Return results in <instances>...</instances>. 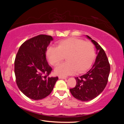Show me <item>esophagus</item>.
Returning <instances> with one entry per match:
<instances>
[{"label":"esophagus","instance_id":"obj_1","mask_svg":"<svg viewBox=\"0 0 124 124\" xmlns=\"http://www.w3.org/2000/svg\"><path fill=\"white\" fill-rule=\"evenodd\" d=\"M59 78L60 79H66V77H62V76H59Z\"/></svg>","mask_w":124,"mask_h":124}]
</instances>
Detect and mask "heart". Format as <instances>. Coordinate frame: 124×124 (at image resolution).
Returning <instances> with one entry per match:
<instances>
[{
	"label": "heart",
	"mask_w": 124,
	"mask_h": 124,
	"mask_svg": "<svg viewBox=\"0 0 124 124\" xmlns=\"http://www.w3.org/2000/svg\"><path fill=\"white\" fill-rule=\"evenodd\" d=\"M46 56L49 63L56 66L65 57L67 62L55 68V73L67 76L83 73L91 67L95 57V49L91 42L76 38H70L60 41L57 47L49 46Z\"/></svg>",
	"instance_id": "obj_1"
}]
</instances>
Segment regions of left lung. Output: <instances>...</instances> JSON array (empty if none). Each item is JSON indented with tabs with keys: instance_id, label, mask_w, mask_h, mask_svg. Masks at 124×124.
<instances>
[{
	"instance_id": "1",
	"label": "left lung",
	"mask_w": 124,
	"mask_h": 124,
	"mask_svg": "<svg viewBox=\"0 0 124 124\" xmlns=\"http://www.w3.org/2000/svg\"><path fill=\"white\" fill-rule=\"evenodd\" d=\"M86 36L96 49L95 61L85 75L75 77V87L70 89L73 97L84 102L91 101L102 93L107 84L110 71L109 61L104 50L97 42Z\"/></svg>"
}]
</instances>
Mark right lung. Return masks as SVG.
I'll return each mask as SVG.
<instances>
[{
    "label": "right lung",
    "instance_id": "obj_1",
    "mask_svg": "<svg viewBox=\"0 0 124 124\" xmlns=\"http://www.w3.org/2000/svg\"><path fill=\"white\" fill-rule=\"evenodd\" d=\"M52 40L51 36H36L25 41L16 56L14 72L17 85L31 99L41 100L49 95L59 79L57 77H48L52 69L47 61L46 53Z\"/></svg>",
    "mask_w": 124,
    "mask_h": 124
}]
</instances>
